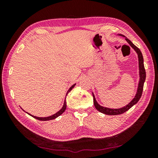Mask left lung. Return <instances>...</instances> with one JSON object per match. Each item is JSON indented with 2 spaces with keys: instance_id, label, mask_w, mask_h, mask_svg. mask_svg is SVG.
<instances>
[{
  "instance_id": "8db88e82",
  "label": "left lung",
  "mask_w": 158,
  "mask_h": 158,
  "mask_svg": "<svg viewBox=\"0 0 158 158\" xmlns=\"http://www.w3.org/2000/svg\"><path fill=\"white\" fill-rule=\"evenodd\" d=\"M125 40L126 41L129 43V44L135 50V52H137V55H138V58H139V85H138V89H137V93H136L135 97L133 98V100L130 102L126 106H125L124 107L120 108V109H109V108H106V107H104V106H100L99 104L97 102V101L95 100V98L94 96V94L93 93V103H94V105L95 106V108L97 110H98L101 113H103L106 115H118V114H121L125 113V111H127V110L132 107V106H134L135 104H137L138 102V101L139 100V99L141 97V95H142V92H143V84L144 82H145L146 80V70L145 68H144V65H143V56L142 53H141L140 49H139L138 47H137L132 42H131L129 39H127L125 37Z\"/></svg>"
}]
</instances>
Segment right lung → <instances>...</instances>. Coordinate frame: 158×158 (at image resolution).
<instances>
[{
  "label": "right lung",
  "mask_w": 158,
  "mask_h": 158,
  "mask_svg": "<svg viewBox=\"0 0 158 158\" xmlns=\"http://www.w3.org/2000/svg\"><path fill=\"white\" fill-rule=\"evenodd\" d=\"M76 85V84H74V85H72V86L69 88V89L68 90V92H67V93H66V96L68 95V93L69 92H70L71 91V90L73 89V88L74 87V85ZM66 99V98H65ZM65 101H64V104H63V107H62V109H60V111H58L57 113H56L55 114H53V115H52V116H48V117H36V116H32L31 114H28V113H27V112H26V113H27L28 114H29L30 115V116H31L32 117H33V118H36V119H37V120H40V121H49V120H53V119H55V118H56L57 117H58L59 116H60L61 114H62L64 111H65V109H66V106H67V103H66V100H65Z\"/></svg>",
  "instance_id": "add662e5"
}]
</instances>
